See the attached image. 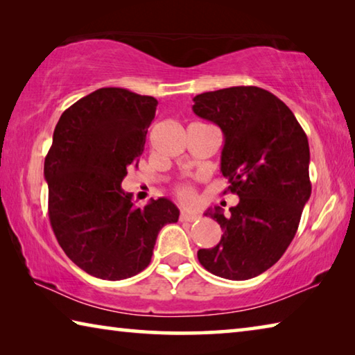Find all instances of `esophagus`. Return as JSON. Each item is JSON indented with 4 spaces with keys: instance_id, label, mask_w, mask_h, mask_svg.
<instances>
[{
    "instance_id": "esophagus-1",
    "label": "esophagus",
    "mask_w": 355,
    "mask_h": 355,
    "mask_svg": "<svg viewBox=\"0 0 355 355\" xmlns=\"http://www.w3.org/2000/svg\"><path fill=\"white\" fill-rule=\"evenodd\" d=\"M179 220L181 221H189V223H193L200 220V215H195V214H187V212H181L179 215Z\"/></svg>"
}]
</instances>
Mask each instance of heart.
<instances>
[{"instance_id":"1","label":"heart","mask_w":355,"mask_h":355,"mask_svg":"<svg viewBox=\"0 0 355 355\" xmlns=\"http://www.w3.org/2000/svg\"><path fill=\"white\" fill-rule=\"evenodd\" d=\"M174 193H176L178 200L182 201L184 204H193L196 201V195H195V189L189 184H179L174 189Z\"/></svg>"}]
</instances>
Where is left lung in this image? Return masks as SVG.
I'll use <instances>...</instances> for the list:
<instances>
[{"label":"left lung","mask_w":355,"mask_h":355,"mask_svg":"<svg viewBox=\"0 0 355 355\" xmlns=\"http://www.w3.org/2000/svg\"><path fill=\"white\" fill-rule=\"evenodd\" d=\"M193 101L195 114L223 130L225 193L240 198L227 215L207 210L223 235L198 260L215 276L246 281L271 268L295 239L312 193L307 135L293 112L260 87L206 92Z\"/></svg>","instance_id":"obj_1"}]
</instances>
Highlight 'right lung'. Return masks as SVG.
I'll return each instance as SVG.
<instances>
[{"label": "right lung", "instance_id": "right-lung-1", "mask_svg": "<svg viewBox=\"0 0 355 355\" xmlns=\"http://www.w3.org/2000/svg\"><path fill=\"white\" fill-rule=\"evenodd\" d=\"M155 107L153 96L98 89L60 115L45 157L55 239L74 265L105 281L145 270L159 231L179 218L166 198L135 207L121 189L128 168L139 166Z\"/></svg>", "mask_w": 355, "mask_h": 355}]
</instances>
